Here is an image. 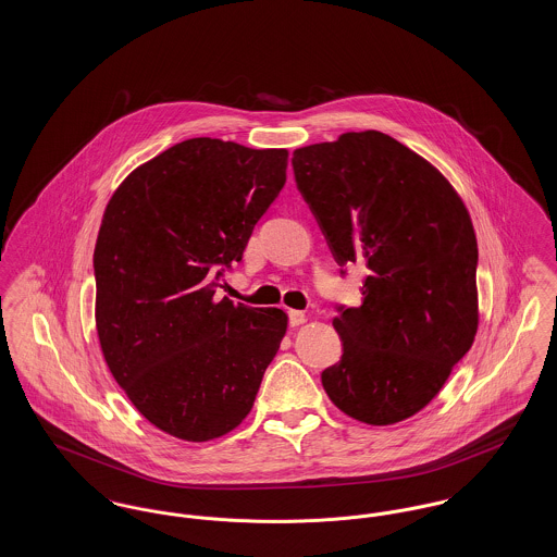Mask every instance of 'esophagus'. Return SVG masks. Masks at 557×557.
Here are the masks:
<instances>
[{
  "label": "esophagus",
  "mask_w": 557,
  "mask_h": 557,
  "mask_svg": "<svg viewBox=\"0 0 557 557\" xmlns=\"http://www.w3.org/2000/svg\"><path fill=\"white\" fill-rule=\"evenodd\" d=\"M307 321V315H305V311H288V323H290L292 327H296V325H302Z\"/></svg>",
  "instance_id": "obj_1"
}]
</instances>
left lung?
<instances>
[{
	"mask_svg": "<svg viewBox=\"0 0 557 557\" xmlns=\"http://www.w3.org/2000/svg\"><path fill=\"white\" fill-rule=\"evenodd\" d=\"M292 166L336 263L368 267L361 307L336 309L343 357L321 384L346 416L397 424L438 395L476 336L468 209L428 160L386 133L298 148Z\"/></svg>",
	"mask_w": 557,
	"mask_h": 557,
	"instance_id": "obj_1",
	"label": "left lung"
}]
</instances>
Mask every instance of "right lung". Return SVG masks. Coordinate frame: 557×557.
<instances>
[{"instance_id":"1","label":"right lung","mask_w":557,"mask_h":557,"mask_svg":"<svg viewBox=\"0 0 557 557\" xmlns=\"http://www.w3.org/2000/svg\"><path fill=\"white\" fill-rule=\"evenodd\" d=\"M286 166L288 150L194 137L137 166L108 202L94 250L98 338L135 409L171 436L234 430L286 334L282 309L216 296Z\"/></svg>"}]
</instances>
